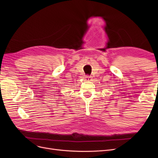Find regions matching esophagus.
Returning <instances> with one entry per match:
<instances>
[{
    "label": "esophagus",
    "mask_w": 158,
    "mask_h": 158,
    "mask_svg": "<svg viewBox=\"0 0 158 158\" xmlns=\"http://www.w3.org/2000/svg\"><path fill=\"white\" fill-rule=\"evenodd\" d=\"M84 79H85V80L89 81V80H92V76H90L89 75H85V77H84Z\"/></svg>",
    "instance_id": "obj_1"
}]
</instances>
